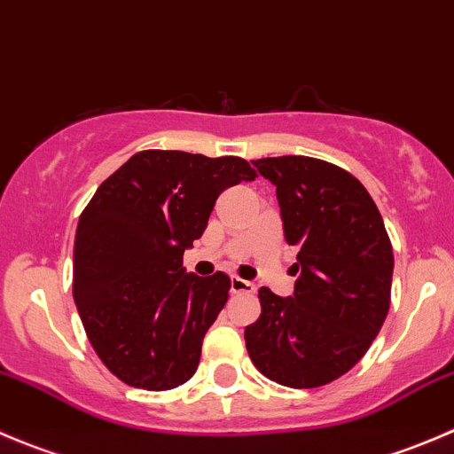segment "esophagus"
Wrapping results in <instances>:
<instances>
[{
    "label": "esophagus",
    "instance_id": "esophagus-1",
    "mask_svg": "<svg viewBox=\"0 0 454 454\" xmlns=\"http://www.w3.org/2000/svg\"><path fill=\"white\" fill-rule=\"evenodd\" d=\"M231 292H235V294H239V292H254V283L246 281V278L241 277H231Z\"/></svg>",
    "mask_w": 454,
    "mask_h": 454
}]
</instances>
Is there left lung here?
<instances>
[{
    "label": "left lung",
    "instance_id": "8db88e82",
    "mask_svg": "<svg viewBox=\"0 0 454 454\" xmlns=\"http://www.w3.org/2000/svg\"><path fill=\"white\" fill-rule=\"evenodd\" d=\"M277 186L283 235L299 248L294 294L259 290L246 327L254 367L292 388L333 382L378 336L391 303L393 248L382 215L345 168L308 155L253 160Z\"/></svg>",
    "mask_w": 454,
    "mask_h": 454
}]
</instances>
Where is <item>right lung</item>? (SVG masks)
<instances>
[{
    "label": "right lung",
    "mask_w": 454,
    "mask_h": 454,
    "mask_svg": "<svg viewBox=\"0 0 454 454\" xmlns=\"http://www.w3.org/2000/svg\"><path fill=\"white\" fill-rule=\"evenodd\" d=\"M256 171L235 155L149 149L96 189L74 239V303L91 347L116 378L168 391L193 378L201 340L228 301L223 272L182 268L219 193Z\"/></svg>",
    "instance_id": "obj_1"
}]
</instances>
